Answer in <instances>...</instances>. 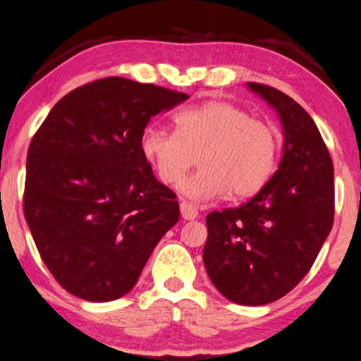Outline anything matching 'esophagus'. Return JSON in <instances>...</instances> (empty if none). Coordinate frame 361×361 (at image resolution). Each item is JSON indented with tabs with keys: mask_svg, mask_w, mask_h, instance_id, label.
Returning <instances> with one entry per match:
<instances>
[{
	"mask_svg": "<svg viewBox=\"0 0 361 361\" xmlns=\"http://www.w3.org/2000/svg\"><path fill=\"white\" fill-rule=\"evenodd\" d=\"M180 212H181V216H183L185 220H195L198 216L197 207L192 205V203H188V202L180 203Z\"/></svg>",
	"mask_w": 361,
	"mask_h": 361,
	"instance_id": "obj_1",
	"label": "esophagus"
}]
</instances>
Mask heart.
<instances>
[{"instance_id":"obj_1","label":"heart","mask_w":361,"mask_h":361,"mask_svg":"<svg viewBox=\"0 0 361 361\" xmlns=\"http://www.w3.org/2000/svg\"><path fill=\"white\" fill-rule=\"evenodd\" d=\"M175 133L149 126L141 151L164 185L180 183L198 156L200 169L180 192L202 203L257 193L271 180L279 158V136L271 124L254 119L235 104L212 101L173 116Z\"/></svg>"}]
</instances>
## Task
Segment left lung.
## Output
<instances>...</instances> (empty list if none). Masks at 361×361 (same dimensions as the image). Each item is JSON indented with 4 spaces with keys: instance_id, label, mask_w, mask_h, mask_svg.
Instances as JSON below:
<instances>
[{
    "instance_id": "1",
    "label": "left lung",
    "mask_w": 361,
    "mask_h": 361,
    "mask_svg": "<svg viewBox=\"0 0 361 361\" xmlns=\"http://www.w3.org/2000/svg\"><path fill=\"white\" fill-rule=\"evenodd\" d=\"M247 87L274 107L284 131L279 168L237 208L207 215V274L220 294L262 306L301 282L329 235L334 216L333 161L311 116L281 90Z\"/></svg>"
}]
</instances>
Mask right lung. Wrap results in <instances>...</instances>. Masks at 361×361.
I'll use <instances>...</instances> for the list:
<instances>
[{
	"label": "right lung",
	"mask_w": 361,
	"mask_h": 361,
	"mask_svg": "<svg viewBox=\"0 0 361 361\" xmlns=\"http://www.w3.org/2000/svg\"><path fill=\"white\" fill-rule=\"evenodd\" d=\"M188 99L107 77L51 107L30 142L23 210L40 257L62 288L92 302L134 288L180 219L176 195L141 151L149 119Z\"/></svg>",
	"instance_id": "1"
}]
</instances>
